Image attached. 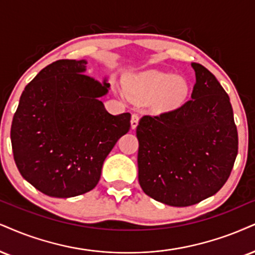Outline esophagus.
<instances>
[{"mask_svg":"<svg viewBox=\"0 0 255 255\" xmlns=\"http://www.w3.org/2000/svg\"><path fill=\"white\" fill-rule=\"evenodd\" d=\"M138 122H139V116L136 115V113H133L132 117H131V128H132V130H134V128H137Z\"/></svg>","mask_w":255,"mask_h":255,"instance_id":"obj_1","label":"esophagus"}]
</instances>
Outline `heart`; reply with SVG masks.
Masks as SVG:
<instances>
[{"mask_svg":"<svg viewBox=\"0 0 255 255\" xmlns=\"http://www.w3.org/2000/svg\"><path fill=\"white\" fill-rule=\"evenodd\" d=\"M127 89L138 100H146L155 111H170L183 105L190 93V84L184 77H174L159 70H147L133 75Z\"/></svg>","mask_w":255,"mask_h":255,"instance_id":"b5f03b06","label":"heart"}]
</instances>
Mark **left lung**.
Segmentation results:
<instances>
[{
	"instance_id": "obj_1",
	"label": "left lung",
	"mask_w": 255,
	"mask_h": 255,
	"mask_svg": "<svg viewBox=\"0 0 255 255\" xmlns=\"http://www.w3.org/2000/svg\"><path fill=\"white\" fill-rule=\"evenodd\" d=\"M191 99L137 127L138 181L168 206H193L224 187L238 155V130L228 94L215 75L191 62Z\"/></svg>"
}]
</instances>
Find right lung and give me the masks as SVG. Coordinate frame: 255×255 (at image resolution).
Returning a JSON list of instances; mask_svg holds the SVG:
<instances>
[{
    "mask_svg": "<svg viewBox=\"0 0 255 255\" xmlns=\"http://www.w3.org/2000/svg\"><path fill=\"white\" fill-rule=\"evenodd\" d=\"M86 60H58L21 94L10 138L27 182L52 197L78 196L98 184L104 161L131 127L130 113L113 116L100 97L110 84L84 74Z\"/></svg>",
    "mask_w": 255,
    "mask_h": 255,
    "instance_id": "1",
    "label": "right lung"
}]
</instances>
